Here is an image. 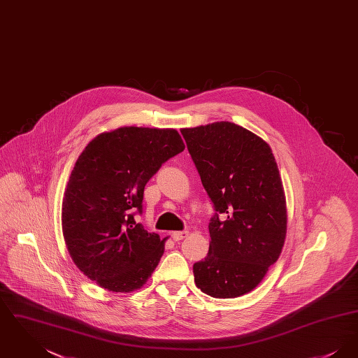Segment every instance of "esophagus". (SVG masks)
Returning <instances> with one entry per match:
<instances>
[{"label":"esophagus","mask_w":358,"mask_h":358,"mask_svg":"<svg viewBox=\"0 0 358 358\" xmlns=\"http://www.w3.org/2000/svg\"><path fill=\"white\" fill-rule=\"evenodd\" d=\"M187 236H189V232H187V231H177V232H173V234H171V238H173V240H176V241L182 240V238H187Z\"/></svg>","instance_id":"1"}]
</instances>
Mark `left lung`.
I'll use <instances>...</instances> for the list:
<instances>
[{
  "instance_id": "obj_1",
  "label": "left lung",
  "mask_w": 358,
  "mask_h": 358,
  "mask_svg": "<svg viewBox=\"0 0 358 358\" xmlns=\"http://www.w3.org/2000/svg\"><path fill=\"white\" fill-rule=\"evenodd\" d=\"M181 134L217 212L208 255L193 266L194 283L213 298H238L263 280L286 238V196L273 150L227 120Z\"/></svg>"
}]
</instances>
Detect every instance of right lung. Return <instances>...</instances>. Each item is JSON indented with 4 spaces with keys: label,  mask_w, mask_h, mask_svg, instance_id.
Returning <instances> with one entry per match:
<instances>
[{
    "label": "right lung",
    "mask_w": 358,
    "mask_h": 358,
    "mask_svg": "<svg viewBox=\"0 0 358 358\" xmlns=\"http://www.w3.org/2000/svg\"><path fill=\"white\" fill-rule=\"evenodd\" d=\"M176 129L123 126L95 136L69 176L63 236L76 267L99 287L131 292L146 285L166 238L136 222L143 189L169 158L184 152Z\"/></svg>",
    "instance_id": "right-lung-1"
}]
</instances>
